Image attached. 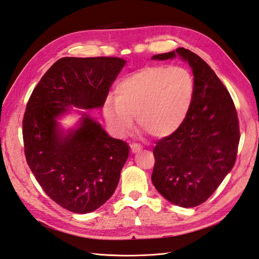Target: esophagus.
<instances>
[{
  "label": "esophagus",
  "mask_w": 259,
  "mask_h": 259,
  "mask_svg": "<svg viewBox=\"0 0 259 259\" xmlns=\"http://www.w3.org/2000/svg\"><path fill=\"white\" fill-rule=\"evenodd\" d=\"M130 147H131V151L134 152V153H136V152H139V151H140V150L142 149L141 145L138 144V143H132V144L130 145Z\"/></svg>",
  "instance_id": "esophagus-1"
}]
</instances>
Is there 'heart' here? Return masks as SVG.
Returning a JSON list of instances; mask_svg holds the SVG:
<instances>
[{
    "label": "heart",
    "instance_id": "heart-1",
    "mask_svg": "<svg viewBox=\"0 0 259 259\" xmlns=\"http://www.w3.org/2000/svg\"><path fill=\"white\" fill-rule=\"evenodd\" d=\"M116 98L104 104V117L115 135L121 137L134 124L152 137L173 134L186 119L195 96V79L184 66H145L123 77Z\"/></svg>",
    "mask_w": 259,
    "mask_h": 259
}]
</instances>
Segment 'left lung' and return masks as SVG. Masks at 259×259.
I'll return each mask as SVG.
<instances>
[{
    "label": "left lung",
    "mask_w": 259,
    "mask_h": 259,
    "mask_svg": "<svg viewBox=\"0 0 259 259\" xmlns=\"http://www.w3.org/2000/svg\"><path fill=\"white\" fill-rule=\"evenodd\" d=\"M176 54L193 69L195 96L181 127L157 141L151 178L168 201L193 208L207 200L233 168L240 125L229 91L200 57L178 48L152 59L167 60Z\"/></svg>",
    "instance_id": "obj_1"
}]
</instances>
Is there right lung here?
<instances>
[{
    "label": "right lung",
    "instance_id": "add662e5",
    "mask_svg": "<svg viewBox=\"0 0 259 259\" xmlns=\"http://www.w3.org/2000/svg\"><path fill=\"white\" fill-rule=\"evenodd\" d=\"M124 63L117 57L59 59L26 106L23 140L28 166L50 199L75 213L96 210L115 193L129 147L85 114L66 136L56 119L71 106L102 107Z\"/></svg>",
    "mask_w": 259,
    "mask_h": 259
}]
</instances>
